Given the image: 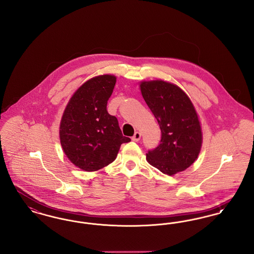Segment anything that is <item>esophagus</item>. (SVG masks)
Listing matches in <instances>:
<instances>
[{"label":"esophagus","mask_w":254,"mask_h":254,"mask_svg":"<svg viewBox=\"0 0 254 254\" xmlns=\"http://www.w3.org/2000/svg\"><path fill=\"white\" fill-rule=\"evenodd\" d=\"M140 139H141V133L136 131V132L134 133V135H133L132 141L138 142Z\"/></svg>","instance_id":"34e87169"}]
</instances>
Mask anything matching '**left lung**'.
Here are the masks:
<instances>
[{
    "label": "left lung",
    "instance_id": "left-lung-1",
    "mask_svg": "<svg viewBox=\"0 0 254 254\" xmlns=\"http://www.w3.org/2000/svg\"><path fill=\"white\" fill-rule=\"evenodd\" d=\"M140 86L162 133L157 147L147 151V162L168 175L188 169L202 145L201 126L191 101L177 85L164 81L143 82Z\"/></svg>",
    "mask_w": 254,
    "mask_h": 254
}]
</instances>
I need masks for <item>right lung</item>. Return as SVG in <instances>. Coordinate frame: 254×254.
Segmentation results:
<instances>
[{"label":"right lung","mask_w":254,"mask_h":254,"mask_svg":"<svg viewBox=\"0 0 254 254\" xmlns=\"http://www.w3.org/2000/svg\"><path fill=\"white\" fill-rule=\"evenodd\" d=\"M116 77L102 75L85 82L71 97L60 125L61 145L73 164L85 171H96L112 163L123 136L115 116L107 110Z\"/></svg>","instance_id":"obj_1"}]
</instances>
